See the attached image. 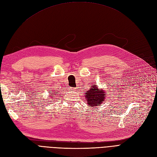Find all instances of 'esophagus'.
Wrapping results in <instances>:
<instances>
[{"label": "esophagus", "mask_w": 157, "mask_h": 157, "mask_svg": "<svg viewBox=\"0 0 157 157\" xmlns=\"http://www.w3.org/2000/svg\"><path fill=\"white\" fill-rule=\"evenodd\" d=\"M69 90H76V88H73V87H70Z\"/></svg>", "instance_id": "esophagus-1"}]
</instances>
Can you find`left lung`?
I'll list each match as a JSON object with an SVG mask.
<instances>
[{
	"mask_svg": "<svg viewBox=\"0 0 157 157\" xmlns=\"http://www.w3.org/2000/svg\"><path fill=\"white\" fill-rule=\"evenodd\" d=\"M86 92V95L85 96H86V100L87 101L86 102L88 105L94 107L101 105V103L105 99L106 96L105 94L103 91L99 90L96 85H93L92 87Z\"/></svg>",
	"mask_w": 157,
	"mask_h": 157,
	"instance_id": "1",
	"label": "left lung"
}]
</instances>
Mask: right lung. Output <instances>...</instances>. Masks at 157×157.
Returning <instances> with one entry per match:
<instances>
[{
	"instance_id": "right-lung-1",
	"label": "right lung",
	"mask_w": 157,
	"mask_h": 157,
	"mask_svg": "<svg viewBox=\"0 0 157 157\" xmlns=\"http://www.w3.org/2000/svg\"><path fill=\"white\" fill-rule=\"evenodd\" d=\"M56 93H58V92H56Z\"/></svg>"
}]
</instances>
